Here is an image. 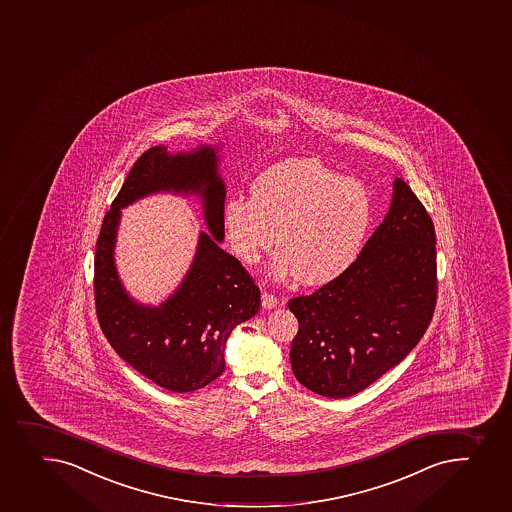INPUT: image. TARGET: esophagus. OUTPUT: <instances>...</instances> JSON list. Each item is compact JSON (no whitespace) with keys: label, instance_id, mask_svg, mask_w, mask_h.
Segmentation results:
<instances>
[{"label":"esophagus","instance_id":"esophagus-1","mask_svg":"<svg viewBox=\"0 0 512 512\" xmlns=\"http://www.w3.org/2000/svg\"><path fill=\"white\" fill-rule=\"evenodd\" d=\"M277 304H279V299H277L274 294H269V292L262 294V307H264V309H275Z\"/></svg>","mask_w":512,"mask_h":512}]
</instances>
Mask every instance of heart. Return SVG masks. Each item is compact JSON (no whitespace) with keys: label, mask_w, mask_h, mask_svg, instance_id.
<instances>
[{"label":"heart","mask_w":512,"mask_h":512,"mask_svg":"<svg viewBox=\"0 0 512 512\" xmlns=\"http://www.w3.org/2000/svg\"><path fill=\"white\" fill-rule=\"evenodd\" d=\"M371 220L368 188L317 159L272 164L253 180L252 200L232 196L223 208L225 235L238 259L255 264L277 240L272 275L306 285L343 275L358 259Z\"/></svg>","instance_id":"1"}]
</instances>
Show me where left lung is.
Returning a JSON list of instances; mask_svg holds the SVG:
<instances>
[{
	"label": "left lung",
	"mask_w": 512,
	"mask_h": 512,
	"mask_svg": "<svg viewBox=\"0 0 512 512\" xmlns=\"http://www.w3.org/2000/svg\"><path fill=\"white\" fill-rule=\"evenodd\" d=\"M435 228L401 178L385 220L358 259L311 296L294 297L299 321L292 371L317 395H356L415 348L437 304Z\"/></svg>",
	"instance_id": "obj_1"
}]
</instances>
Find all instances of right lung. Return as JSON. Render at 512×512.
<instances>
[{"label": "right lung", "mask_w": 512, "mask_h": 512, "mask_svg": "<svg viewBox=\"0 0 512 512\" xmlns=\"http://www.w3.org/2000/svg\"><path fill=\"white\" fill-rule=\"evenodd\" d=\"M161 190L200 195L211 233H201L181 287L158 308L144 307L126 294L116 275V227L121 207ZM225 193L218 149L203 144L190 153L169 154L166 146H154L127 174L97 238L95 312L102 332L127 364L174 393L200 390L222 375L230 332L259 312V287L220 247Z\"/></svg>", "instance_id": "1"}]
</instances>
